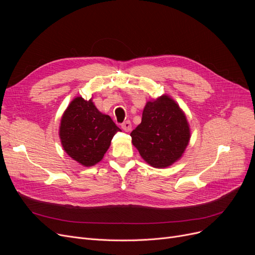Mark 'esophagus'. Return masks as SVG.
<instances>
[{"label": "esophagus", "mask_w": 255, "mask_h": 255, "mask_svg": "<svg viewBox=\"0 0 255 255\" xmlns=\"http://www.w3.org/2000/svg\"><path fill=\"white\" fill-rule=\"evenodd\" d=\"M121 126H122V129H123L124 131H126V132H129V131H131V129H132V125H131L130 121H126V122H124Z\"/></svg>", "instance_id": "1"}]
</instances>
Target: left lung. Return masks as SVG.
I'll use <instances>...</instances> for the list:
<instances>
[{"label":"left lung","mask_w":255,"mask_h":255,"mask_svg":"<svg viewBox=\"0 0 255 255\" xmlns=\"http://www.w3.org/2000/svg\"><path fill=\"white\" fill-rule=\"evenodd\" d=\"M130 135L146 163L164 168L182 157L190 140V128L177 102L162 95L146 102L141 123Z\"/></svg>","instance_id":"obj_1"}]
</instances>
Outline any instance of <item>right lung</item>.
<instances>
[{
  "instance_id": "1",
  "label": "right lung",
  "mask_w": 255,
  "mask_h": 255,
  "mask_svg": "<svg viewBox=\"0 0 255 255\" xmlns=\"http://www.w3.org/2000/svg\"><path fill=\"white\" fill-rule=\"evenodd\" d=\"M121 129L112 118L100 113L83 97L74 98L61 119L60 138L63 149L84 166L101 161L114 135Z\"/></svg>"
}]
</instances>
